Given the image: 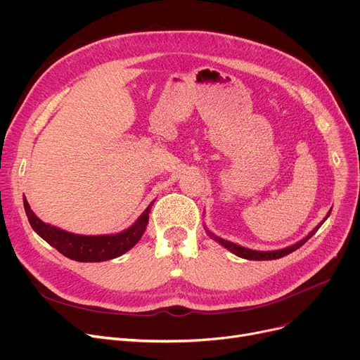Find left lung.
<instances>
[{"mask_svg": "<svg viewBox=\"0 0 360 360\" xmlns=\"http://www.w3.org/2000/svg\"><path fill=\"white\" fill-rule=\"evenodd\" d=\"M330 213L331 212H328L327 213V216L324 217V220L321 221L319 224H316L315 228L304 238V239H300L299 242H296V243H293V245H290V247H286V248H283V250H276V251H255V250H250V248H245V247H240V245H238V243H233V242H231V240H226V239H223V238H220V236H216L214 233H212L209 229L205 228V232L209 233V236L212 238V239H214L216 242H219L221 247H224L226 250H229L231 252H233L235 255H238V257H240V258H245V259H254V261H267V259H277V258H281V257H285V255H289L290 252H293V251H296L297 248H300L302 245H304L311 236H314L315 235V232L321 228V224H323L326 220H327V217L330 216Z\"/></svg>", "mask_w": 360, "mask_h": 360, "instance_id": "8db88e82", "label": "left lung"}]
</instances>
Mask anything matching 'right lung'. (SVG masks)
<instances>
[{"label":"right lung","instance_id":"add662e5","mask_svg":"<svg viewBox=\"0 0 360 360\" xmlns=\"http://www.w3.org/2000/svg\"><path fill=\"white\" fill-rule=\"evenodd\" d=\"M153 202L155 200L147 205V209L128 229L115 235L87 236L70 233L60 228H55V226L44 223L32 212L27 200L23 198L25 212L33 231L56 251L70 259L80 262L108 261L129 251L141 239L146 231V226L148 224V213Z\"/></svg>","mask_w":360,"mask_h":360}]
</instances>
